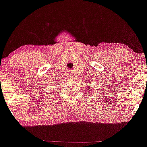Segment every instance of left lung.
Segmentation results:
<instances>
[{
	"mask_svg": "<svg viewBox=\"0 0 147 147\" xmlns=\"http://www.w3.org/2000/svg\"><path fill=\"white\" fill-rule=\"evenodd\" d=\"M87 88H88V90H90V89L92 88V87H91V86H89Z\"/></svg>",
	"mask_w": 147,
	"mask_h": 147,
	"instance_id": "obj_1",
	"label": "left lung"
}]
</instances>
